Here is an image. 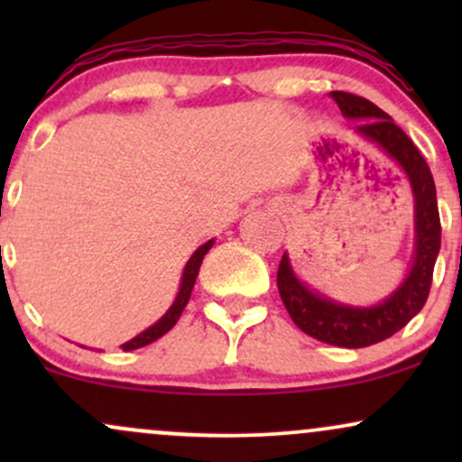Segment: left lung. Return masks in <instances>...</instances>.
<instances>
[{
    "instance_id": "1",
    "label": "left lung",
    "mask_w": 462,
    "mask_h": 462,
    "mask_svg": "<svg viewBox=\"0 0 462 462\" xmlns=\"http://www.w3.org/2000/svg\"><path fill=\"white\" fill-rule=\"evenodd\" d=\"M332 99L346 119L358 121L354 132L374 143L400 164L415 198V249L406 278L389 298L375 306H352L317 293L295 275L289 254L278 267V291L291 319L317 341L338 347H367L400 332L426 304L430 293L434 263L441 249L437 189L430 167L408 139L406 132L369 99L334 91Z\"/></svg>"
}]
</instances>
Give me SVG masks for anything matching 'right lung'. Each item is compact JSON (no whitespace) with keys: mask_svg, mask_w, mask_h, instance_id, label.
<instances>
[{"mask_svg":"<svg viewBox=\"0 0 462 462\" xmlns=\"http://www.w3.org/2000/svg\"><path fill=\"white\" fill-rule=\"evenodd\" d=\"M215 238H210V241H206L204 245H199L198 249L193 252V256L189 258V263L184 264V272H182V282H180V289H178V295L176 300H173V304L169 306V310L164 312V315L158 319L156 323H152L147 330H143L141 334H136L134 338H130L128 343H124V352H132V349H139V347H145L150 346V343L158 341V338L162 337V334H167L171 330L173 326H176L180 315H182L184 306L189 304V298H190V291H193L195 286V280H198V273H199V264L204 261V256L208 254V249L213 247Z\"/></svg>","mask_w":462,"mask_h":462,"instance_id":"add662e5","label":"right lung"}]
</instances>
